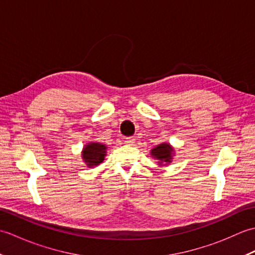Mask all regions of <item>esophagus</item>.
Wrapping results in <instances>:
<instances>
[{
  "mask_svg": "<svg viewBox=\"0 0 255 255\" xmlns=\"http://www.w3.org/2000/svg\"><path fill=\"white\" fill-rule=\"evenodd\" d=\"M125 144H127V145H132L133 143H134V138L133 137H127V138H125Z\"/></svg>",
  "mask_w": 255,
  "mask_h": 255,
  "instance_id": "obj_1",
  "label": "esophagus"
}]
</instances>
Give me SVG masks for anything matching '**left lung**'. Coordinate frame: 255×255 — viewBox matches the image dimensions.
<instances>
[{
    "mask_svg": "<svg viewBox=\"0 0 255 255\" xmlns=\"http://www.w3.org/2000/svg\"><path fill=\"white\" fill-rule=\"evenodd\" d=\"M173 154H174V150H173L172 145L165 142L156 145L154 149L151 150V155L159 161L158 163L161 166L171 163Z\"/></svg>",
    "mask_w": 255,
    "mask_h": 255,
    "instance_id": "8db88e82",
    "label": "left lung"
}]
</instances>
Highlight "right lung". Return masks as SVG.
<instances>
[{
	"mask_svg": "<svg viewBox=\"0 0 255 255\" xmlns=\"http://www.w3.org/2000/svg\"><path fill=\"white\" fill-rule=\"evenodd\" d=\"M106 145L99 142H90L82 151V159L89 167L101 164L106 155Z\"/></svg>",
	"mask_w": 255,
	"mask_h": 255,
	"instance_id": "right-lung-1",
	"label": "right lung"
}]
</instances>
